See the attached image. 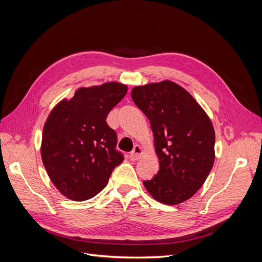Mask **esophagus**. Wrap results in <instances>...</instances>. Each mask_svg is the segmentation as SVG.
Returning a JSON list of instances; mask_svg holds the SVG:
<instances>
[{"instance_id":"obj_1","label":"esophagus","mask_w":262,"mask_h":262,"mask_svg":"<svg viewBox=\"0 0 262 262\" xmlns=\"http://www.w3.org/2000/svg\"><path fill=\"white\" fill-rule=\"evenodd\" d=\"M143 148H142L140 145H136L134 146V148H133V150L132 152L130 153V158L132 161H138V160H140V158L143 156Z\"/></svg>"}]
</instances>
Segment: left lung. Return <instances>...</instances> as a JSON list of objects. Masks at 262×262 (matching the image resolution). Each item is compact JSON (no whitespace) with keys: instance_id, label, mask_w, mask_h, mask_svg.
<instances>
[{"instance_id":"1","label":"left lung","mask_w":262,"mask_h":262,"mask_svg":"<svg viewBox=\"0 0 262 262\" xmlns=\"http://www.w3.org/2000/svg\"><path fill=\"white\" fill-rule=\"evenodd\" d=\"M132 99L148 118L160 170L143 181L158 202L190 199L213 167L215 133L208 115L185 89L170 81L136 86Z\"/></svg>"}]
</instances>
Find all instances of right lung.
I'll return each instance as SVG.
<instances>
[{
  "instance_id": "1",
  "label": "right lung",
  "mask_w": 262,
  "mask_h": 262,
  "mask_svg": "<svg viewBox=\"0 0 262 262\" xmlns=\"http://www.w3.org/2000/svg\"><path fill=\"white\" fill-rule=\"evenodd\" d=\"M126 92V85L117 82L81 87L47 118L42 163L53 185L69 199L85 201L98 194L123 162L116 149L117 134L106 119Z\"/></svg>"
}]
</instances>
